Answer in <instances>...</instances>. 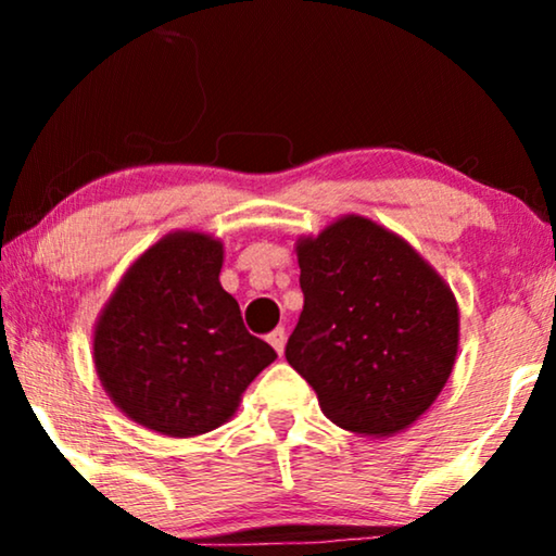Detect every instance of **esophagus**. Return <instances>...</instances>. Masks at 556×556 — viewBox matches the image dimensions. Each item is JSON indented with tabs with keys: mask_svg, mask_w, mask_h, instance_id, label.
Wrapping results in <instances>:
<instances>
[{
	"mask_svg": "<svg viewBox=\"0 0 556 556\" xmlns=\"http://www.w3.org/2000/svg\"><path fill=\"white\" fill-rule=\"evenodd\" d=\"M268 341H270V346L276 349L278 354H283V352H286V329H276V331H270Z\"/></svg>",
	"mask_w": 556,
	"mask_h": 556,
	"instance_id": "34e87169",
	"label": "esophagus"
}]
</instances>
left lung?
I'll return each mask as SVG.
<instances>
[{
    "label": "left lung",
    "mask_w": 556,
    "mask_h": 556,
    "mask_svg": "<svg viewBox=\"0 0 556 556\" xmlns=\"http://www.w3.org/2000/svg\"><path fill=\"white\" fill-rule=\"evenodd\" d=\"M286 359L339 428L384 438L428 409L458 354V303L397 235L349 215L299 242Z\"/></svg>",
    "instance_id": "8db88e82"
}]
</instances>
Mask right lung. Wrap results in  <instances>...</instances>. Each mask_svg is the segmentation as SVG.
I'll return each mask as SVG.
<instances>
[{"mask_svg":"<svg viewBox=\"0 0 556 556\" xmlns=\"http://www.w3.org/2000/svg\"><path fill=\"white\" fill-rule=\"evenodd\" d=\"M219 268L217 240L174 232L131 265L98 318L93 359L105 392L162 435L219 428L278 356L245 329Z\"/></svg>","mask_w":556,"mask_h":556,"instance_id":"obj_1","label":"right lung"}]
</instances>
